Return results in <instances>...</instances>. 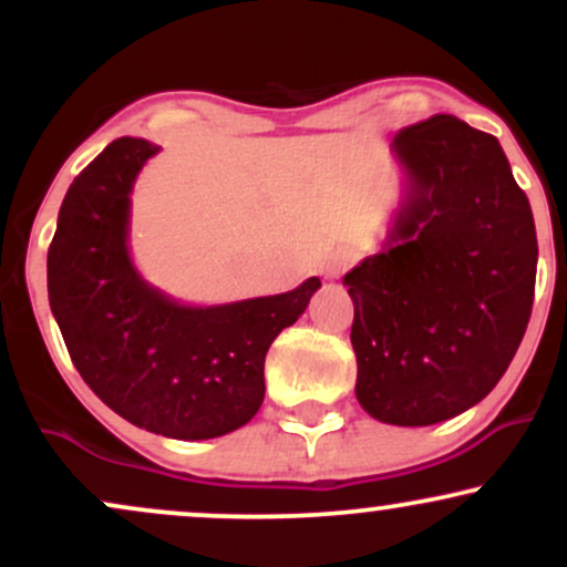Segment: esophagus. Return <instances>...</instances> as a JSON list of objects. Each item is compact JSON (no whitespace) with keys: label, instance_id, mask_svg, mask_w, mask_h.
Returning <instances> with one entry per match:
<instances>
[{"label":"esophagus","instance_id":"obj_1","mask_svg":"<svg viewBox=\"0 0 567 567\" xmlns=\"http://www.w3.org/2000/svg\"><path fill=\"white\" fill-rule=\"evenodd\" d=\"M357 252L354 250H336L333 256L324 261V275L328 277H341L349 266H354Z\"/></svg>","mask_w":567,"mask_h":567}]
</instances>
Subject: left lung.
<instances>
[{
    "label": "left lung",
    "instance_id": "obj_1",
    "mask_svg": "<svg viewBox=\"0 0 567 567\" xmlns=\"http://www.w3.org/2000/svg\"><path fill=\"white\" fill-rule=\"evenodd\" d=\"M410 192L386 250L343 277L357 400L375 421L453 419L501 381L536 290L533 213L493 135L434 114L394 135Z\"/></svg>",
    "mask_w": 567,
    "mask_h": 567
}]
</instances>
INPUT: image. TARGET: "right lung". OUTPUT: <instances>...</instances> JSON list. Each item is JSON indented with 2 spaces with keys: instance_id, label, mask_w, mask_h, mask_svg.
Wrapping results in <instances>:
<instances>
[{
  "instance_id": "obj_1",
  "label": "right lung",
  "mask_w": 567,
  "mask_h": 567,
  "mask_svg": "<svg viewBox=\"0 0 567 567\" xmlns=\"http://www.w3.org/2000/svg\"><path fill=\"white\" fill-rule=\"evenodd\" d=\"M157 152L116 138L69 186L48 250L50 309L74 368L114 413L162 437L210 440L258 413L266 351L320 279L205 309L148 288L130 261L127 224L135 175Z\"/></svg>"
}]
</instances>
